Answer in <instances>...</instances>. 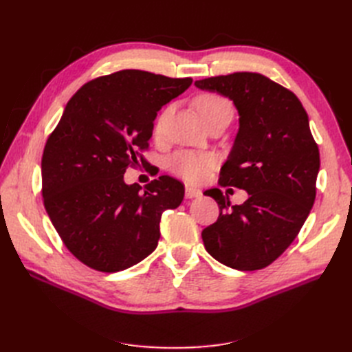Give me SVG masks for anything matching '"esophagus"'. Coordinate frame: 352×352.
Masks as SVG:
<instances>
[{
    "instance_id": "34e87169",
    "label": "esophagus",
    "mask_w": 352,
    "mask_h": 352,
    "mask_svg": "<svg viewBox=\"0 0 352 352\" xmlns=\"http://www.w3.org/2000/svg\"><path fill=\"white\" fill-rule=\"evenodd\" d=\"M185 195H186V198H199L202 195V192H201L199 189H197L194 186H186Z\"/></svg>"
}]
</instances>
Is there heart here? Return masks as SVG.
Masks as SVG:
<instances>
[{"mask_svg":"<svg viewBox=\"0 0 352 352\" xmlns=\"http://www.w3.org/2000/svg\"><path fill=\"white\" fill-rule=\"evenodd\" d=\"M195 105L201 116L204 117L220 107H226L229 102L223 100L219 95L214 94H202L197 98ZM167 116V110L162 113L157 119L155 131L162 129L163 122ZM216 158L208 153H197V151H179L172 158L168 160V170L176 176L184 177L188 182H199L204 179L210 168L214 166Z\"/></svg>","mask_w":352,"mask_h":352,"instance_id":"obj_1","label":"heart"}]
</instances>
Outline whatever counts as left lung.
<instances>
[{
	"instance_id": "1",
	"label": "left lung",
	"mask_w": 352,
	"mask_h": 352,
	"mask_svg": "<svg viewBox=\"0 0 352 352\" xmlns=\"http://www.w3.org/2000/svg\"><path fill=\"white\" fill-rule=\"evenodd\" d=\"M202 91L233 101L239 131L220 172V185L248 192L230 206L219 188L206 190L220 208L202 230L207 252L228 267H267L294 242L316 199L318 146L301 101L260 73L238 72L197 80Z\"/></svg>"
}]
</instances>
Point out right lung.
I'll return each instance as SVG.
<instances>
[{
  "instance_id": "right-lung-1",
  "label": "right lung",
  "mask_w": 352,
  "mask_h": 352,
  "mask_svg": "<svg viewBox=\"0 0 352 352\" xmlns=\"http://www.w3.org/2000/svg\"><path fill=\"white\" fill-rule=\"evenodd\" d=\"M190 83L120 70L85 83L67 102L42 155V197L61 241L88 267L120 272L157 248L162 214L180 206L185 186L160 176L141 190L123 175L148 148L157 111Z\"/></svg>"
}]
</instances>
